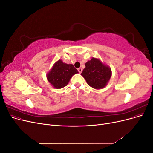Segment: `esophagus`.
I'll return each instance as SVG.
<instances>
[{
    "instance_id": "34e87169",
    "label": "esophagus",
    "mask_w": 153,
    "mask_h": 153,
    "mask_svg": "<svg viewBox=\"0 0 153 153\" xmlns=\"http://www.w3.org/2000/svg\"><path fill=\"white\" fill-rule=\"evenodd\" d=\"M78 72H79L80 73H81L82 72V68H78Z\"/></svg>"
}]
</instances>
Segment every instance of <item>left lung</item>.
Masks as SVG:
<instances>
[{"label": "left lung", "instance_id": "1", "mask_svg": "<svg viewBox=\"0 0 153 153\" xmlns=\"http://www.w3.org/2000/svg\"><path fill=\"white\" fill-rule=\"evenodd\" d=\"M81 75L87 84L95 89H101L106 86L112 76V70L98 58L92 57L85 63Z\"/></svg>", "mask_w": 153, "mask_h": 153}]
</instances>
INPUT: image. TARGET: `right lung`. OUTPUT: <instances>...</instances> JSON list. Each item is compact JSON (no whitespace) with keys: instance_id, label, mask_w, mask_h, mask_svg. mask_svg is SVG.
I'll use <instances>...</instances> for the list:
<instances>
[{"instance_id":"1","label":"right lung","mask_w":153,"mask_h":153,"mask_svg":"<svg viewBox=\"0 0 153 153\" xmlns=\"http://www.w3.org/2000/svg\"><path fill=\"white\" fill-rule=\"evenodd\" d=\"M78 71L73 64L63 62L62 60L59 59L47 73V78L53 87L59 89L66 86L71 78Z\"/></svg>"}]
</instances>
